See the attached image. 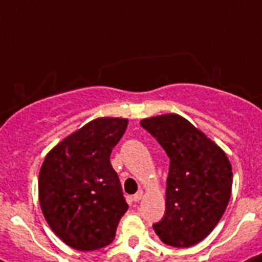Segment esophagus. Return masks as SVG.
Here are the masks:
<instances>
[{"instance_id": "obj_1", "label": "esophagus", "mask_w": 262, "mask_h": 262, "mask_svg": "<svg viewBox=\"0 0 262 262\" xmlns=\"http://www.w3.org/2000/svg\"><path fill=\"white\" fill-rule=\"evenodd\" d=\"M142 199H143V192H142V190H140V192H137L136 194L133 195V200H134V201H136V202L141 201V200H142Z\"/></svg>"}]
</instances>
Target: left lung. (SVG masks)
Returning <instances> with one entry per match:
<instances>
[{
  "label": "left lung",
  "instance_id": "left-lung-1",
  "mask_svg": "<svg viewBox=\"0 0 262 262\" xmlns=\"http://www.w3.org/2000/svg\"><path fill=\"white\" fill-rule=\"evenodd\" d=\"M169 158L166 213L152 227L167 246L188 248L214 230L232 190L227 155L192 122L178 114L141 120Z\"/></svg>",
  "mask_w": 262,
  "mask_h": 262
}]
</instances>
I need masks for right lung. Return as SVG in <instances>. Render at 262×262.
Returning a JSON list of instances; mask_svg holds the SVG:
<instances>
[{"label": "right lung", "instance_id": "right-lung-1", "mask_svg": "<svg viewBox=\"0 0 262 262\" xmlns=\"http://www.w3.org/2000/svg\"><path fill=\"white\" fill-rule=\"evenodd\" d=\"M128 119L98 117L65 137L46 155L39 172V202L51 230L67 246L95 251L114 240L128 210L110 162Z\"/></svg>", "mask_w": 262, "mask_h": 262}]
</instances>
